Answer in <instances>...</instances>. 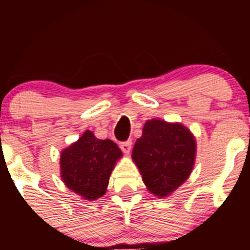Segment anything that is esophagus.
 Listing matches in <instances>:
<instances>
[{"label":"esophagus","mask_w":250,"mask_h":250,"mask_svg":"<svg viewBox=\"0 0 250 250\" xmlns=\"http://www.w3.org/2000/svg\"><path fill=\"white\" fill-rule=\"evenodd\" d=\"M131 140H127V141H123L120 143V148H121V150L123 151L125 154H129V151H130L131 149Z\"/></svg>","instance_id":"obj_1"}]
</instances>
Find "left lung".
Instances as JSON below:
<instances>
[{
    "label": "left lung",
    "instance_id": "1",
    "mask_svg": "<svg viewBox=\"0 0 250 250\" xmlns=\"http://www.w3.org/2000/svg\"><path fill=\"white\" fill-rule=\"evenodd\" d=\"M196 143L179 123L149 120L133 149L142 180L156 196H167L188 179L194 166Z\"/></svg>",
    "mask_w": 250,
    "mask_h": 250
}]
</instances>
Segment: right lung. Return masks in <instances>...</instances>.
Returning a JSON list of instances; mask_svg holds the SVG:
<instances>
[{
  "mask_svg": "<svg viewBox=\"0 0 250 250\" xmlns=\"http://www.w3.org/2000/svg\"><path fill=\"white\" fill-rule=\"evenodd\" d=\"M122 151L111 140H99L87 130L61 154V176L70 190L83 199L105 194L109 176Z\"/></svg>",
  "mask_w": 250,
  "mask_h": 250,
  "instance_id": "add662e5",
  "label": "right lung"
}]
</instances>
